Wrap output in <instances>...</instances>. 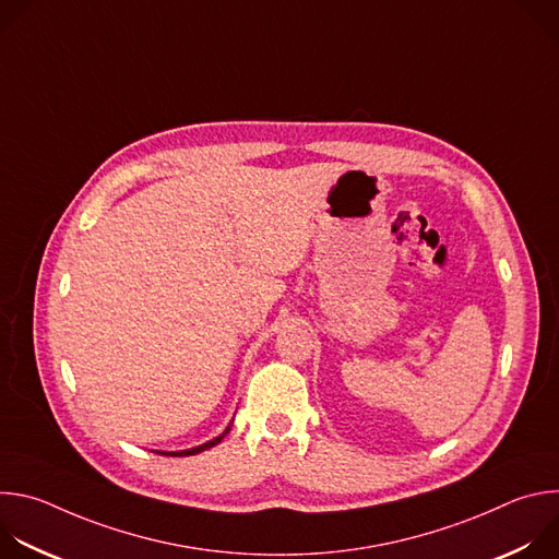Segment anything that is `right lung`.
Returning a JSON list of instances; mask_svg holds the SVG:
<instances>
[{
    "label": "right lung",
    "instance_id": "obj_1",
    "mask_svg": "<svg viewBox=\"0 0 559 559\" xmlns=\"http://www.w3.org/2000/svg\"><path fill=\"white\" fill-rule=\"evenodd\" d=\"M231 429V423L227 425V429L218 436V438H214V440H210V442H205V444H201V447H194V449H188V451H158V453H162V455H194V453H201V451H205V449H210V447H214V444H218L225 436H227V431Z\"/></svg>",
    "mask_w": 559,
    "mask_h": 559
}]
</instances>
